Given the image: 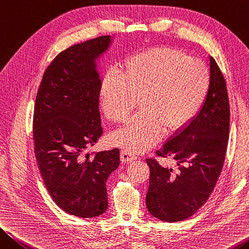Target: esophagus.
<instances>
[{
    "mask_svg": "<svg viewBox=\"0 0 249 249\" xmlns=\"http://www.w3.org/2000/svg\"><path fill=\"white\" fill-rule=\"evenodd\" d=\"M137 159H138V157L134 153H132L131 151H128V150H122V151H121V160H122V162L128 163V162L137 160Z\"/></svg>",
    "mask_w": 249,
    "mask_h": 249,
    "instance_id": "esophagus-1",
    "label": "esophagus"
}]
</instances>
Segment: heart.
<instances>
[{
	"instance_id": "obj_1",
	"label": "heart",
	"mask_w": 249,
	"mask_h": 249,
	"mask_svg": "<svg viewBox=\"0 0 249 249\" xmlns=\"http://www.w3.org/2000/svg\"><path fill=\"white\" fill-rule=\"evenodd\" d=\"M209 87L204 64L170 48H154L130 57L120 74L106 75L99 104L109 120L122 122L139 100L140 113L118 130L113 140L129 151L141 152L159 141L162 129L175 132L192 120Z\"/></svg>"
}]
</instances>
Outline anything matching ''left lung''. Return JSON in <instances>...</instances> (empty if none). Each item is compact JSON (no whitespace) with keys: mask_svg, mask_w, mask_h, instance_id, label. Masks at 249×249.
Instances as JSON below:
<instances>
[{"mask_svg":"<svg viewBox=\"0 0 249 249\" xmlns=\"http://www.w3.org/2000/svg\"><path fill=\"white\" fill-rule=\"evenodd\" d=\"M210 87L193 119L173 133L146 159L150 168L145 204L160 221L175 223L189 218L207 201L225 160L230 131V103L225 79L209 57ZM170 160L168 166L160 163Z\"/></svg>","mask_w":249,"mask_h":249,"instance_id":"1","label":"left lung"}]
</instances>
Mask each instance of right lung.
<instances>
[{
	"label": "right lung",
	"instance_id": "obj_1",
	"mask_svg": "<svg viewBox=\"0 0 249 249\" xmlns=\"http://www.w3.org/2000/svg\"><path fill=\"white\" fill-rule=\"evenodd\" d=\"M112 43L111 36H100L57 55L35 100L33 139L45 186L60 209L83 218L107 211L106 183L120 164L117 148L87 152L103 134L97 66Z\"/></svg>",
	"mask_w": 249,
	"mask_h": 249
}]
</instances>
